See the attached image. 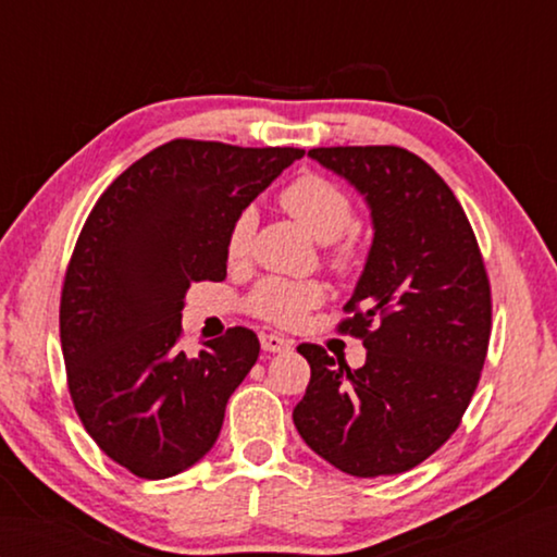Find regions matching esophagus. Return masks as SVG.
<instances>
[{
  "mask_svg": "<svg viewBox=\"0 0 557 557\" xmlns=\"http://www.w3.org/2000/svg\"><path fill=\"white\" fill-rule=\"evenodd\" d=\"M260 347L265 351L277 354V351H287L292 347V342L282 335H260Z\"/></svg>",
  "mask_w": 557,
  "mask_h": 557,
  "instance_id": "1",
  "label": "esophagus"
}]
</instances>
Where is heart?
Wrapping results in <instances>:
<instances>
[{"instance_id":"heart-1","label":"heart","mask_w":557,"mask_h":557,"mask_svg":"<svg viewBox=\"0 0 557 557\" xmlns=\"http://www.w3.org/2000/svg\"><path fill=\"white\" fill-rule=\"evenodd\" d=\"M282 206L301 227L315 236L318 242L332 244L335 268L349 270L359 263V248L354 239H342L354 227V203L337 184L321 174H304L294 180L282 191ZM256 227V212L244 210L232 222L227 234V256L230 260H242L248 253L251 234ZM325 299L323 285L313 280H285V277H265L258 282L251 292L248 306L251 311L268 323L282 327L299 325L306 313L313 311Z\"/></svg>"}]
</instances>
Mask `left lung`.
<instances>
[{
    "label": "left lung",
    "instance_id": "obj_1",
    "mask_svg": "<svg viewBox=\"0 0 557 557\" xmlns=\"http://www.w3.org/2000/svg\"><path fill=\"white\" fill-rule=\"evenodd\" d=\"M309 158L366 198L373 244L337 325L363 339L349 369L318 345L294 425L315 455L359 479L431 457L465 417L491 339V285L474 230L449 186L397 146L313 148Z\"/></svg>",
    "mask_w": 557,
    "mask_h": 557
}]
</instances>
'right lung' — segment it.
<instances>
[{
  "mask_svg": "<svg viewBox=\"0 0 557 557\" xmlns=\"http://www.w3.org/2000/svg\"><path fill=\"white\" fill-rule=\"evenodd\" d=\"M301 148L170 140L108 186L69 260L59 337L81 423L116 465L168 479L215 445L253 330L180 347L191 282L227 277V234Z\"/></svg>",
  "mask_w": 557,
  "mask_h": 557,
  "instance_id": "obj_1",
  "label": "right lung"
}]
</instances>
